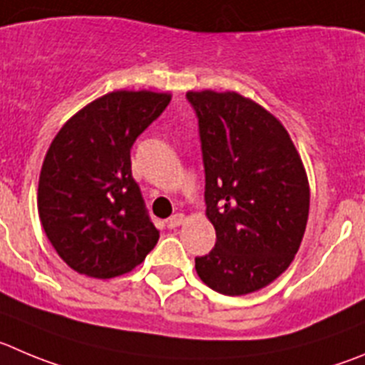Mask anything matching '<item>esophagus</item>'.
I'll use <instances>...</instances> for the list:
<instances>
[{"mask_svg": "<svg viewBox=\"0 0 365 365\" xmlns=\"http://www.w3.org/2000/svg\"><path fill=\"white\" fill-rule=\"evenodd\" d=\"M183 221H185V216H183L182 212H178V214H173V216L169 217L167 225H169V229H176V227L183 225Z\"/></svg>", "mask_w": 365, "mask_h": 365, "instance_id": "34e87169", "label": "esophagus"}]
</instances>
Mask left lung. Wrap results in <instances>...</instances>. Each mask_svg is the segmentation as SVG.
<instances>
[{
	"label": "left lung",
	"mask_w": 365,
	"mask_h": 365,
	"mask_svg": "<svg viewBox=\"0 0 365 365\" xmlns=\"http://www.w3.org/2000/svg\"><path fill=\"white\" fill-rule=\"evenodd\" d=\"M198 115L207 217L216 245L196 257L200 279L223 295L274 282L301 247L309 183L279 118L236 91H187Z\"/></svg>",
	"instance_id": "1"
}]
</instances>
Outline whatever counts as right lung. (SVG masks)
Segmentation results:
<instances>
[{"mask_svg": "<svg viewBox=\"0 0 365 365\" xmlns=\"http://www.w3.org/2000/svg\"><path fill=\"white\" fill-rule=\"evenodd\" d=\"M171 93L117 90L77 111L43 160L37 210L61 259L88 277L128 274L160 232L131 176V145Z\"/></svg>", "mask_w": 365, "mask_h": 365, "instance_id": "add662e5", "label": "right lung"}]
</instances>
